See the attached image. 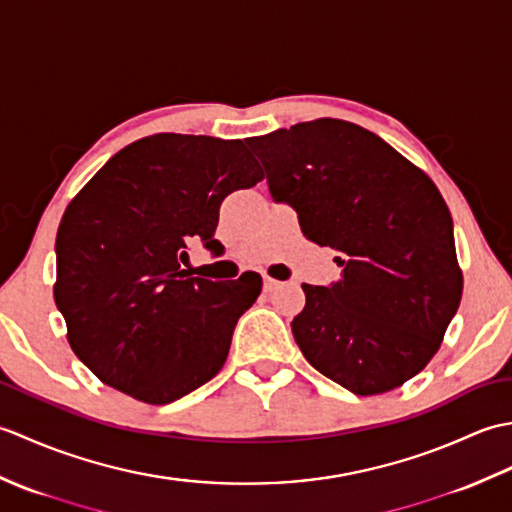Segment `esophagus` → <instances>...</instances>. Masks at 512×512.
I'll use <instances>...</instances> for the list:
<instances>
[{"mask_svg": "<svg viewBox=\"0 0 512 512\" xmlns=\"http://www.w3.org/2000/svg\"><path fill=\"white\" fill-rule=\"evenodd\" d=\"M281 286V281H277V279H273V277H264V290L266 292H273V290H277Z\"/></svg>", "mask_w": 512, "mask_h": 512, "instance_id": "1", "label": "esophagus"}]
</instances>
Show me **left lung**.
<instances>
[{
    "instance_id": "obj_1",
    "label": "left lung",
    "mask_w": 512,
    "mask_h": 512,
    "mask_svg": "<svg viewBox=\"0 0 512 512\" xmlns=\"http://www.w3.org/2000/svg\"><path fill=\"white\" fill-rule=\"evenodd\" d=\"M270 195L310 242L341 257V279L303 284L292 334L308 363L356 396L422 372L462 299L453 220L427 173L383 138L339 118L248 138Z\"/></svg>"
}]
</instances>
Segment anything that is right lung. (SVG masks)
I'll return each mask as SVG.
<instances>
[{
    "label": "right lung",
    "instance_id": "1",
    "mask_svg": "<svg viewBox=\"0 0 512 512\" xmlns=\"http://www.w3.org/2000/svg\"><path fill=\"white\" fill-rule=\"evenodd\" d=\"M264 171L244 140L156 134L105 162L57 233L54 301L90 372L149 405H169L220 372L262 277H191V242L215 250L220 204Z\"/></svg>",
    "mask_w": 512,
    "mask_h": 512
}]
</instances>
